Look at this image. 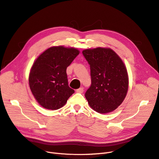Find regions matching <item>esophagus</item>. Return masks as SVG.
Listing matches in <instances>:
<instances>
[{
  "mask_svg": "<svg viewBox=\"0 0 159 159\" xmlns=\"http://www.w3.org/2000/svg\"><path fill=\"white\" fill-rule=\"evenodd\" d=\"M83 91H84L83 88H79V89H77L76 90V92H77V93H82Z\"/></svg>",
  "mask_w": 159,
  "mask_h": 159,
  "instance_id": "obj_1",
  "label": "esophagus"
}]
</instances>
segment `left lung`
Instances as JSON below:
<instances>
[{
  "label": "left lung",
  "mask_w": 159,
  "mask_h": 159,
  "mask_svg": "<svg viewBox=\"0 0 159 159\" xmlns=\"http://www.w3.org/2000/svg\"><path fill=\"white\" fill-rule=\"evenodd\" d=\"M82 54L90 65L91 85L85 93L89 106L106 114L123 102L129 88V76L121 59L109 48L86 49Z\"/></svg>",
  "instance_id": "left-lung-1"
}]
</instances>
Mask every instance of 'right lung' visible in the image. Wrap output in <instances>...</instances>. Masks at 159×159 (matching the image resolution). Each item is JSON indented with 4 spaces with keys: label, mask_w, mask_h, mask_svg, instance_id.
Segmentation results:
<instances>
[{
    "label": "right lung",
    "mask_w": 159,
    "mask_h": 159,
    "mask_svg": "<svg viewBox=\"0 0 159 159\" xmlns=\"http://www.w3.org/2000/svg\"><path fill=\"white\" fill-rule=\"evenodd\" d=\"M79 53L75 48L52 47L36 59L29 83L34 97L42 107L59 109L75 92L68 86L66 68Z\"/></svg>",
    "instance_id": "add662e5"
}]
</instances>
